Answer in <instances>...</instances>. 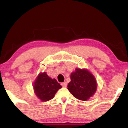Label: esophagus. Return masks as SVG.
Returning <instances> with one entry per match:
<instances>
[{"label":"esophagus","mask_w":128,"mask_h":128,"mask_svg":"<svg viewBox=\"0 0 128 128\" xmlns=\"http://www.w3.org/2000/svg\"><path fill=\"white\" fill-rule=\"evenodd\" d=\"M61 85L63 87H66L67 86V82H62L61 84Z\"/></svg>","instance_id":"esophagus-1"}]
</instances>
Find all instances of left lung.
<instances>
[{
	"label": "left lung",
	"mask_w": 128,
	"mask_h": 128,
	"mask_svg": "<svg viewBox=\"0 0 128 128\" xmlns=\"http://www.w3.org/2000/svg\"><path fill=\"white\" fill-rule=\"evenodd\" d=\"M71 81L68 83L69 92L81 100H86L94 94L97 84L94 77L86 69L76 68L70 76Z\"/></svg>",
	"instance_id": "1"
}]
</instances>
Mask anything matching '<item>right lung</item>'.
<instances>
[{
    "mask_svg": "<svg viewBox=\"0 0 128 128\" xmlns=\"http://www.w3.org/2000/svg\"><path fill=\"white\" fill-rule=\"evenodd\" d=\"M61 87L55 79H51L46 72L39 74L34 86L36 96L41 100L44 102L52 99Z\"/></svg>",
    "mask_w": 128,
    "mask_h": 128,
    "instance_id": "right-lung-1",
    "label": "right lung"
}]
</instances>
